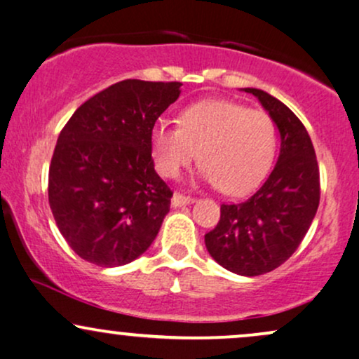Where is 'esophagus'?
<instances>
[{
    "mask_svg": "<svg viewBox=\"0 0 359 359\" xmlns=\"http://www.w3.org/2000/svg\"><path fill=\"white\" fill-rule=\"evenodd\" d=\"M192 203V197L182 196V194H174V197H172V205H174V208H182V205H189Z\"/></svg>",
    "mask_w": 359,
    "mask_h": 359,
    "instance_id": "1",
    "label": "esophagus"
}]
</instances>
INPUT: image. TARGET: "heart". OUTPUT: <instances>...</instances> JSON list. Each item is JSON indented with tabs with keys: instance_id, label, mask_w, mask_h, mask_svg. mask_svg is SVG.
Returning a JSON list of instances; mask_svg holds the SVG:
<instances>
[{
	"instance_id": "heart-1",
	"label": "heart",
	"mask_w": 359,
	"mask_h": 359,
	"mask_svg": "<svg viewBox=\"0 0 359 359\" xmlns=\"http://www.w3.org/2000/svg\"><path fill=\"white\" fill-rule=\"evenodd\" d=\"M150 140L160 174L174 179L199 151L203 179L229 196L258 187L277 150V133L269 114L228 100L194 102L182 111L179 126L156 123Z\"/></svg>"
}]
</instances>
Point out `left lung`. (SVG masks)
<instances>
[{
  "instance_id": "1",
  "label": "left lung",
  "mask_w": 359,
  "mask_h": 359,
  "mask_svg": "<svg viewBox=\"0 0 359 359\" xmlns=\"http://www.w3.org/2000/svg\"><path fill=\"white\" fill-rule=\"evenodd\" d=\"M269 113L280 135L273 170L250 199L222 204L221 219L204 236L222 269L257 277L275 270L299 248L319 208V167L306 126L262 89L245 88Z\"/></svg>"
}]
</instances>
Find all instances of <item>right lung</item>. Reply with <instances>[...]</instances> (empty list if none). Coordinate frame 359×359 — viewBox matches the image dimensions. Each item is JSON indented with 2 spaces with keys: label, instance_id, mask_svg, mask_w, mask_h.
I'll return each mask as SVG.
<instances>
[{
  "label": "right lung",
  "instance_id": "add662e5",
  "mask_svg": "<svg viewBox=\"0 0 359 359\" xmlns=\"http://www.w3.org/2000/svg\"><path fill=\"white\" fill-rule=\"evenodd\" d=\"M180 86L116 82L79 106L60 131L48 204L60 234L86 262L126 265L158 234L172 191L155 172L150 137Z\"/></svg>",
  "mask_w": 359,
  "mask_h": 359
}]
</instances>
